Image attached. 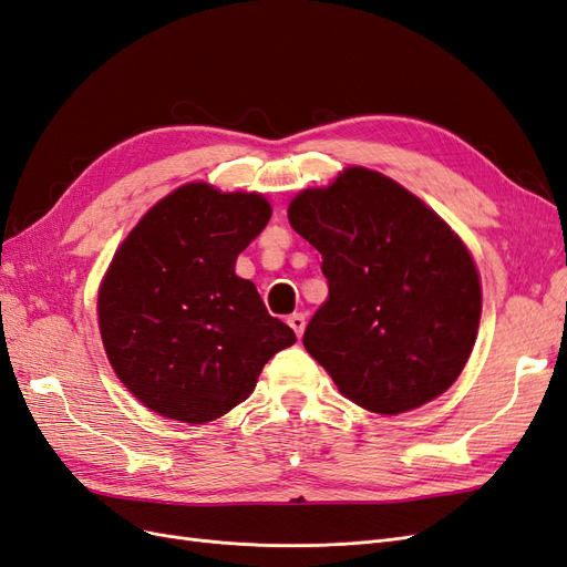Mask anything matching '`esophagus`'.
I'll return each mask as SVG.
<instances>
[{
    "label": "esophagus",
    "instance_id": "obj_1",
    "mask_svg": "<svg viewBox=\"0 0 567 567\" xmlns=\"http://www.w3.org/2000/svg\"><path fill=\"white\" fill-rule=\"evenodd\" d=\"M305 323H307V321H305V315H290V317H288V326L296 331L298 338H300L302 331H305Z\"/></svg>",
    "mask_w": 567,
    "mask_h": 567
}]
</instances>
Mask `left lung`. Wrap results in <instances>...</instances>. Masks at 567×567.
I'll use <instances>...</instances> for the list:
<instances>
[{"label":"left lung","mask_w":567,"mask_h":567,"mask_svg":"<svg viewBox=\"0 0 567 567\" xmlns=\"http://www.w3.org/2000/svg\"><path fill=\"white\" fill-rule=\"evenodd\" d=\"M290 227L321 252L326 300L302 346L338 390L375 414L435 400L466 367L483 293L471 252L404 186L348 167L307 188Z\"/></svg>","instance_id":"1"}]
</instances>
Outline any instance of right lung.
Masks as SVG:
<instances>
[{
	"label": "right lung",
	"instance_id": "right-lung-1",
	"mask_svg": "<svg viewBox=\"0 0 567 567\" xmlns=\"http://www.w3.org/2000/svg\"><path fill=\"white\" fill-rule=\"evenodd\" d=\"M271 217L260 194L184 184L142 217L99 288L101 340L117 379L156 414L205 423L252 392L296 333L271 317L236 257Z\"/></svg>",
	"mask_w": 567,
	"mask_h": 567
}]
</instances>
